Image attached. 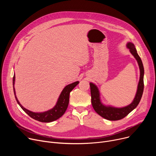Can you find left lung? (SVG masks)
<instances>
[{
	"label": "left lung",
	"instance_id": "left-lung-1",
	"mask_svg": "<svg viewBox=\"0 0 156 156\" xmlns=\"http://www.w3.org/2000/svg\"><path fill=\"white\" fill-rule=\"evenodd\" d=\"M127 47L129 48L130 52L132 54V55L135 57V58L136 59L140 71V76L138 85L137 92L135 99L132 104H130L128 106H126V107L121 108H113L111 107V106L106 107V106L104 105L101 103L100 101L99 92L97 87L92 83H90L91 93V102L93 108L94 109L95 112L98 114H99L101 116L110 121H117L126 117L130 112H132L135 108H136V106L141 100L144 92V69L142 60L140 56L137 54L135 45L132 43H128L127 44Z\"/></svg>",
	"mask_w": 156,
	"mask_h": 156
}]
</instances>
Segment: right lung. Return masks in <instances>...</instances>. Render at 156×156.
I'll use <instances>...</instances> for the list:
<instances>
[{"mask_svg":"<svg viewBox=\"0 0 156 156\" xmlns=\"http://www.w3.org/2000/svg\"><path fill=\"white\" fill-rule=\"evenodd\" d=\"M14 81H15V76L14 75L13 80H12L13 90H14V93L16 100L17 101L18 104L20 105L21 109L31 118L40 122H49L54 121L55 120H57V119H59L63 115L68 108V104H69V94L72 91V90L79 83V81H76V82H74L66 87L62 91L58 99V101H57V102L54 108H52V109L49 111H47L46 112L37 113V112H31L25 108H24L21 105V104L20 103V102L17 99V97L16 96L15 90L14 87Z\"/></svg>","mask_w":156,"mask_h":156,"instance_id":"1","label":"right lung"}]
</instances>
